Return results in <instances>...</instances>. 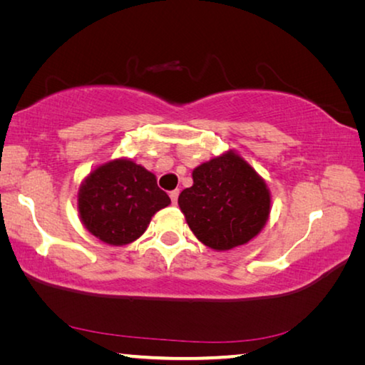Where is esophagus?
I'll use <instances>...</instances> for the list:
<instances>
[{"label":"esophagus","instance_id":"esophagus-1","mask_svg":"<svg viewBox=\"0 0 365 365\" xmlns=\"http://www.w3.org/2000/svg\"><path fill=\"white\" fill-rule=\"evenodd\" d=\"M178 193H180V191H178V190H172L170 193H169L172 205H177V201H178Z\"/></svg>","mask_w":365,"mask_h":365}]
</instances>
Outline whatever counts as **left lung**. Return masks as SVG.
<instances>
[{
	"instance_id": "8db88e82",
	"label": "left lung",
	"mask_w": 365,
	"mask_h": 365,
	"mask_svg": "<svg viewBox=\"0 0 365 365\" xmlns=\"http://www.w3.org/2000/svg\"><path fill=\"white\" fill-rule=\"evenodd\" d=\"M191 232L217 251L248 243L262 230L270 212L267 185L232 150L193 170V187L178 196Z\"/></svg>"
}]
</instances>
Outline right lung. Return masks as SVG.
<instances>
[{"mask_svg": "<svg viewBox=\"0 0 365 365\" xmlns=\"http://www.w3.org/2000/svg\"><path fill=\"white\" fill-rule=\"evenodd\" d=\"M169 205L154 174L130 159L100 165L78 190V214L86 230L114 246L140 238L153 215Z\"/></svg>", "mask_w": 365, "mask_h": 365, "instance_id": "add662e5", "label": "right lung"}]
</instances>
